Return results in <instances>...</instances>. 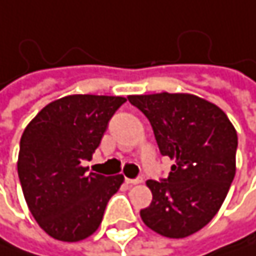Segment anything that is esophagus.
<instances>
[{
	"label": "esophagus",
	"mask_w": 256,
	"mask_h": 256,
	"mask_svg": "<svg viewBox=\"0 0 256 256\" xmlns=\"http://www.w3.org/2000/svg\"><path fill=\"white\" fill-rule=\"evenodd\" d=\"M140 182H142V179L140 178H136V179L126 178V184H128V185H136V184H140Z\"/></svg>",
	"instance_id": "esophagus-1"
}]
</instances>
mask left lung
<instances>
[{
  "instance_id": "obj_1",
  "label": "left lung",
  "mask_w": 256,
  "mask_h": 256,
  "mask_svg": "<svg viewBox=\"0 0 256 256\" xmlns=\"http://www.w3.org/2000/svg\"><path fill=\"white\" fill-rule=\"evenodd\" d=\"M150 120L162 156L174 160L166 179L146 180L152 202L140 218L152 231L182 238L220 210L236 175L237 133L215 104L188 93L132 94Z\"/></svg>"
}]
</instances>
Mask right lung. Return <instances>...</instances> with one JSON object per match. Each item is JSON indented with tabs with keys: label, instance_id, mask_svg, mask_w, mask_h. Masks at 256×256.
I'll return each instance as SVG.
<instances>
[{
	"label": "right lung",
	"instance_id": "right-lung-1",
	"mask_svg": "<svg viewBox=\"0 0 256 256\" xmlns=\"http://www.w3.org/2000/svg\"><path fill=\"white\" fill-rule=\"evenodd\" d=\"M122 96L71 94L46 105L20 138L18 174L38 226L60 242H80L102 222L123 175L87 172Z\"/></svg>",
	"mask_w": 256,
	"mask_h": 256
}]
</instances>
